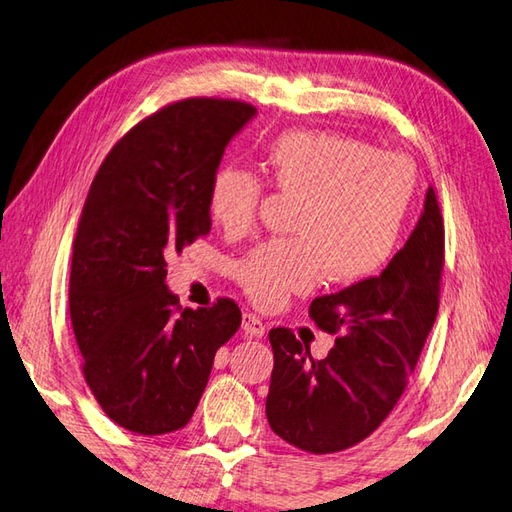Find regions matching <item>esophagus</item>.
<instances>
[{"instance_id": "esophagus-1", "label": "esophagus", "mask_w": 512, "mask_h": 512, "mask_svg": "<svg viewBox=\"0 0 512 512\" xmlns=\"http://www.w3.org/2000/svg\"><path fill=\"white\" fill-rule=\"evenodd\" d=\"M243 331L249 338H263L265 336V325L256 314H245L243 316Z\"/></svg>"}]
</instances>
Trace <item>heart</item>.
Returning a JSON list of instances; mask_svg holds the SVG:
<instances>
[{
    "instance_id": "heart-1",
    "label": "heart",
    "mask_w": 512,
    "mask_h": 512,
    "mask_svg": "<svg viewBox=\"0 0 512 512\" xmlns=\"http://www.w3.org/2000/svg\"><path fill=\"white\" fill-rule=\"evenodd\" d=\"M267 181L300 196L291 232L238 260L234 276L258 307L274 309L305 294L322 274L353 285L389 263L415 196V165L404 154L378 152L371 143L322 130L280 134L260 154ZM263 181L223 165L212 176L207 205L225 232L254 223Z\"/></svg>"
}]
</instances>
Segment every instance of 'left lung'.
I'll return each mask as SVG.
<instances>
[{
    "label": "left lung",
    "mask_w": 512,
    "mask_h": 512,
    "mask_svg": "<svg viewBox=\"0 0 512 512\" xmlns=\"http://www.w3.org/2000/svg\"><path fill=\"white\" fill-rule=\"evenodd\" d=\"M444 223L433 187L409 241L380 276L320 296L316 325L336 333L325 360L285 327L271 329L274 371L265 402L271 431L309 453H338L384 422L404 393L440 307Z\"/></svg>",
    "instance_id": "obj_1"
}]
</instances>
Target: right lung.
I'll return each mask as SVG.
<instances>
[{"mask_svg": "<svg viewBox=\"0 0 512 512\" xmlns=\"http://www.w3.org/2000/svg\"><path fill=\"white\" fill-rule=\"evenodd\" d=\"M256 117L241 101L185 99L114 145L72 243L70 320L101 409L139 435L179 431L241 327L234 300L181 309L168 256L210 234L207 194L227 143Z\"/></svg>", "mask_w": 512, "mask_h": 512, "instance_id": "right-lung-1", "label": "right lung"}]
</instances>
